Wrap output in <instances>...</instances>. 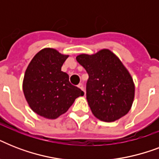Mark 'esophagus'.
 <instances>
[{"label":"esophagus","mask_w":159,"mask_h":159,"mask_svg":"<svg viewBox=\"0 0 159 159\" xmlns=\"http://www.w3.org/2000/svg\"><path fill=\"white\" fill-rule=\"evenodd\" d=\"M77 87H79L80 89L82 90V91H83V92H84V87H83V84H82V82H80L79 84L77 85Z\"/></svg>","instance_id":"34e87169"}]
</instances>
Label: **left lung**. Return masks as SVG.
I'll use <instances>...</instances> for the list:
<instances>
[{
	"instance_id": "obj_1",
	"label": "left lung",
	"mask_w": 159,
	"mask_h": 159,
	"mask_svg": "<svg viewBox=\"0 0 159 159\" xmlns=\"http://www.w3.org/2000/svg\"><path fill=\"white\" fill-rule=\"evenodd\" d=\"M76 58L89 76L86 90L92 114L106 122L125 116L133 103L134 84L120 60L109 49Z\"/></svg>"
}]
</instances>
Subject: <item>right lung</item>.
Listing matches in <instances>:
<instances>
[{
    "label": "right lung",
    "mask_w": 159,
    "mask_h": 159,
    "mask_svg": "<svg viewBox=\"0 0 159 159\" xmlns=\"http://www.w3.org/2000/svg\"><path fill=\"white\" fill-rule=\"evenodd\" d=\"M68 55L47 48L39 51L25 73L23 92L34 112L47 119H56L69 109L75 99L84 92L69 82L61 71Z\"/></svg>",
    "instance_id": "1"
}]
</instances>
